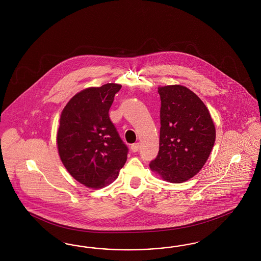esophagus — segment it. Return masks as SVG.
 <instances>
[{"label":"esophagus","instance_id":"34e87169","mask_svg":"<svg viewBox=\"0 0 261 261\" xmlns=\"http://www.w3.org/2000/svg\"><path fill=\"white\" fill-rule=\"evenodd\" d=\"M140 149V142H135L133 144H131V150L133 152H137Z\"/></svg>","mask_w":261,"mask_h":261}]
</instances>
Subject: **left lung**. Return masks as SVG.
Listing matches in <instances>:
<instances>
[{
    "instance_id": "8db88e82",
    "label": "left lung",
    "mask_w": 261,
    "mask_h": 261,
    "mask_svg": "<svg viewBox=\"0 0 261 261\" xmlns=\"http://www.w3.org/2000/svg\"><path fill=\"white\" fill-rule=\"evenodd\" d=\"M160 148L151 170L167 182H186L201 170L214 147L215 127L204 102L181 85L160 87Z\"/></svg>"
}]
</instances>
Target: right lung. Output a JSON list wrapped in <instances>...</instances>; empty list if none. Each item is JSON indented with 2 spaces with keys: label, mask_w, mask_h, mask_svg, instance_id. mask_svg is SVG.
<instances>
[{
  "label": "right lung",
  "mask_w": 261,
  "mask_h": 261,
  "mask_svg": "<svg viewBox=\"0 0 261 261\" xmlns=\"http://www.w3.org/2000/svg\"><path fill=\"white\" fill-rule=\"evenodd\" d=\"M121 86L107 83L85 89L65 106L57 132L60 159L69 173L88 188L115 181L127 160L128 147L109 117Z\"/></svg>",
  "instance_id": "1"
}]
</instances>
